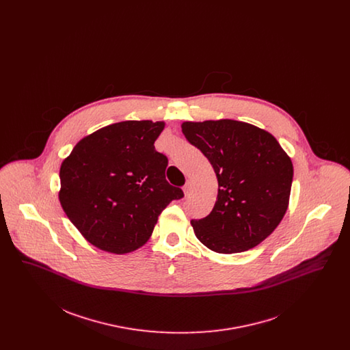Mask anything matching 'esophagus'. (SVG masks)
I'll return each mask as SVG.
<instances>
[{
    "label": "esophagus",
    "instance_id": "34e87169",
    "mask_svg": "<svg viewBox=\"0 0 350 350\" xmlns=\"http://www.w3.org/2000/svg\"><path fill=\"white\" fill-rule=\"evenodd\" d=\"M191 191H193V186H191V183L187 181L183 186V193H185V196H190Z\"/></svg>",
    "mask_w": 350,
    "mask_h": 350
}]
</instances>
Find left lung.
I'll use <instances>...</instances> for the list:
<instances>
[{
  "instance_id": "1",
  "label": "left lung",
  "mask_w": 350,
  "mask_h": 350,
  "mask_svg": "<svg viewBox=\"0 0 350 350\" xmlns=\"http://www.w3.org/2000/svg\"><path fill=\"white\" fill-rule=\"evenodd\" d=\"M183 133L208 159L219 185L213 211L191 220L196 236L217 253L254 248L287 210L294 176L290 157L273 135L239 120L185 122Z\"/></svg>"
}]
</instances>
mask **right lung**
Returning <instances> with one entry per match:
<instances>
[{"instance_id":"obj_1","label":"right lung","mask_w":350,"mask_h":350,"mask_svg":"<svg viewBox=\"0 0 350 350\" xmlns=\"http://www.w3.org/2000/svg\"><path fill=\"white\" fill-rule=\"evenodd\" d=\"M164 122L126 120L80 140L60 167L59 200L83 237L117 254L147 243L157 217L183 191L165 180L154 150Z\"/></svg>"}]
</instances>
